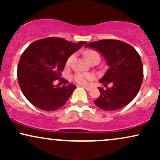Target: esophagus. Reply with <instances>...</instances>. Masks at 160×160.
I'll list each match as a JSON object with an SVG mask.
<instances>
[{
	"label": "esophagus",
	"mask_w": 160,
	"mask_h": 160,
	"mask_svg": "<svg viewBox=\"0 0 160 160\" xmlns=\"http://www.w3.org/2000/svg\"><path fill=\"white\" fill-rule=\"evenodd\" d=\"M82 87L84 88V89H86V90H87V91H89L91 89V86H82Z\"/></svg>",
	"instance_id": "1"
}]
</instances>
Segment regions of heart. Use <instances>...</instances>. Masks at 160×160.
I'll list each match as a JSON object with an SVG mask.
<instances>
[{
  "instance_id": "obj_1",
  "label": "heart",
  "mask_w": 160,
  "mask_h": 160,
  "mask_svg": "<svg viewBox=\"0 0 160 160\" xmlns=\"http://www.w3.org/2000/svg\"><path fill=\"white\" fill-rule=\"evenodd\" d=\"M86 59L89 62L93 61H100V55L95 49H87L84 52ZM75 55L73 54L68 58L67 62H66V65H70L73 60L74 59ZM94 78V75L90 74V73H86V72H78L76 74L71 76V80H73L76 83L80 84V85H85L88 82L89 80H92Z\"/></svg>"
}]
</instances>
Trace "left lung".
Listing matches in <instances>:
<instances>
[{
  "instance_id": "1",
  "label": "left lung",
  "mask_w": 160,
  "mask_h": 160,
  "mask_svg": "<svg viewBox=\"0 0 160 160\" xmlns=\"http://www.w3.org/2000/svg\"><path fill=\"white\" fill-rule=\"evenodd\" d=\"M100 52L109 68L100 80L105 89L98 88L100 95L95 105L104 111H115L127 105L140 89L144 70L140 55L131 45L118 40H100L86 44ZM112 83L111 88L107 84Z\"/></svg>"
}]
</instances>
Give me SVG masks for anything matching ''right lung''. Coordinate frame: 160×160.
I'll return each mask as SVG.
<instances>
[{
  "mask_svg": "<svg viewBox=\"0 0 160 160\" xmlns=\"http://www.w3.org/2000/svg\"><path fill=\"white\" fill-rule=\"evenodd\" d=\"M85 41L78 43L60 38H47L31 43L24 51L17 68L20 89L28 100L39 109L54 111L68 102L76 86L61 78L68 58ZM59 79L62 88L53 82Z\"/></svg>",
  "mask_w": 160,
  "mask_h": 160,
  "instance_id": "obj_1",
  "label": "right lung"
}]
</instances>
